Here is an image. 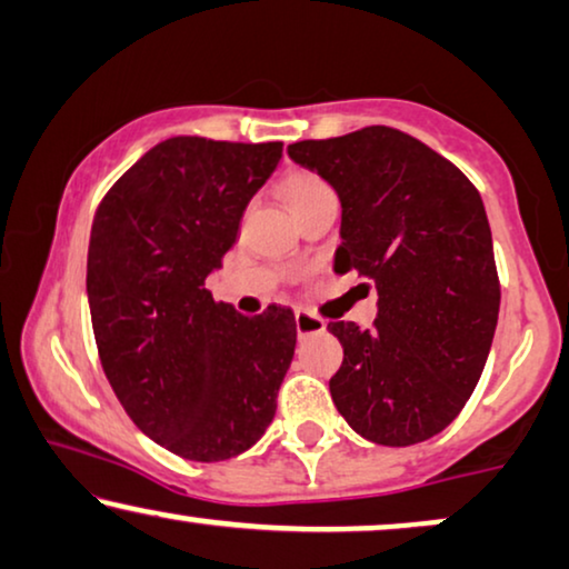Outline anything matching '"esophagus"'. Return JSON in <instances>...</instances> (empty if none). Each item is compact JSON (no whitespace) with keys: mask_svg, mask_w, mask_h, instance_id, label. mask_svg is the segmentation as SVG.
<instances>
[{"mask_svg":"<svg viewBox=\"0 0 569 569\" xmlns=\"http://www.w3.org/2000/svg\"><path fill=\"white\" fill-rule=\"evenodd\" d=\"M297 332L299 338L315 336V332H325V322L320 317L305 312V309H297Z\"/></svg>","mask_w":569,"mask_h":569,"instance_id":"esophagus-1","label":"esophagus"}]
</instances>
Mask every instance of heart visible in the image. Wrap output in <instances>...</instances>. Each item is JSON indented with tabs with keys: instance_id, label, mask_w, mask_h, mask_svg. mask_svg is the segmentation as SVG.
I'll return each instance as SVG.
<instances>
[{
	"instance_id": "obj_1",
	"label": "heart",
	"mask_w": 569,
	"mask_h": 569,
	"mask_svg": "<svg viewBox=\"0 0 569 569\" xmlns=\"http://www.w3.org/2000/svg\"><path fill=\"white\" fill-rule=\"evenodd\" d=\"M325 192H330V187L325 184L320 177H315V173L309 171H293L283 179V197H286V206L291 210L305 206V202L312 200V197H320Z\"/></svg>"
}]
</instances>
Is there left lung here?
<instances>
[{"instance_id": "1", "label": "left lung", "mask_w": 569, "mask_h": 569, "mask_svg": "<svg viewBox=\"0 0 569 569\" xmlns=\"http://www.w3.org/2000/svg\"><path fill=\"white\" fill-rule=\"evenodd\" d=\"M340 200L336 272L375 280L377 320L330 322L343 363L330 380L356 435L423 442L460 413L487 363L499 280L481 194L448 158L392 127L289 146Z\"/></svg>"}]
</instances>
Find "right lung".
<instances>
[{
	"label": "right lung",
	"mask_w": 569,
	"mask_h": 569,
	"mask_svg": "<svg viewBox=\"0 0 569 569\" xmlns=\"http://www.w3.org/2000/svg\"><path fill=\"white\" fill-rule=\"evenodd\" d=\"M280 156V142L169 138L109 189L90 229L103 372L142 435L197 463L264 435L297 348L291 309L244 317L206 289Z\"/></svg>",
	"instance_id": "right-lung-1"
}]
</instances>
